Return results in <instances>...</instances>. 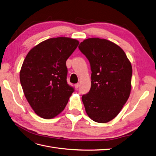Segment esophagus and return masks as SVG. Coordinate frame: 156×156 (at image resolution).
I'll return each mask as SVG.
<instances>
[{"mask_svg": "<svg viewBox=\"0 0 156 156\" xmlns=\"http://www.w3.org/2000/svg\"><path fill=\"white\" fill-rule=\"evenodd\" d=\"M74 87H75V88H78L79 87V83H77V84H75V85H74Z\"/></svg>", "mask_w": 156, "mask_h": 156, "instance_id": "34e87169", "label": "esophagus"}]
</instances>
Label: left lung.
<instances>
[{"label": "left lung", "instance_id": "8db88e82", "mask_svg": "<svg viewBox=\"0 0 156 156\" xmlns=\"http://www.w3.org/2000/svg\"><path fill=\"white\" fill-rule=\"evenodd\" d=\"M79 49L88 60L91 88L82 96L88 116L98 123H106L119 115L128 100L132 67L124 51L105 39L84 40Z\"/></svg>", "mask_w": 156, "mask_h": 156}]
</instances>
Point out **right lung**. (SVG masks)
Here are the masks:
<instances>
[{
    "mask_svg": "<svg viewBox=\"0 0 156 156\" xmlns=\"http://www.w3.org/2000/svg\"><path fill=\"white\" fill-rule=\"evenodd\" d=\"M79 45L66 37L50 38L27 54L20 71V82L36 115L51 119L62 112L74 88L67 83V59Z\"/></svg>",
    "mask_w": 156,
    "mask_h": 156,
    "instance_id": "right-lung-1",
    "label": "right lung"
}]
</instances>
